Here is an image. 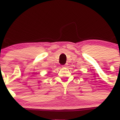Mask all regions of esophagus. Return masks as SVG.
I'll return each instance as SVG.
<instances>
[{
	"mask_svg": "<svg viewBox=\"0 0 120 120\" xmlns=\"http://www.w3.org/2000/svg\"><path fill=\"white\" fill-rule=\"evenodd\" d=\"M62 67H63V68H66V67H67V64L64 65L62 66Z\"/></svg>",
	"mask_w": 120,
	"mask_h": 120,
	"instance_id": "esophagus-1",
	"label": "esophagus"
}]
</instances>
